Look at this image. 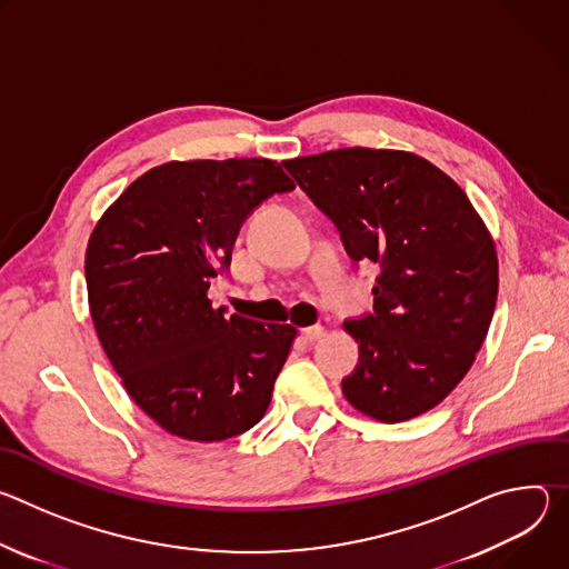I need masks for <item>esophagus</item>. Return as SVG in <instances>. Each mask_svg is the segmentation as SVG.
<instances>
[{"instance_id": "34e87169", "label": "esophagus", "mask_w": 569, "mask_h": 569, "mask_svg": "<svg viewBox=\"0 0 569 569\" xmlns=\"http://www.w3.org/2000/svg\"><path fill=\"white\" fill-rule=\"evenodd\" d=\"M321 336H323V329H321V327H306V329H301V338H303L306 342H317Z\"/></svg>"}]
</instances>
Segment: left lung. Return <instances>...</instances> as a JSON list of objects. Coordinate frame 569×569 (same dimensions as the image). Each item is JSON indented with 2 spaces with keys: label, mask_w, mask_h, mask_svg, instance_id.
<instances>
[{
  "label": "left lung",
  "mask_w": 569,
  "mask_h": 569,
  "mask_svg": "<svg viewBox=\"0 0 569 569\" xmlns=\"http://www.w3.org/2000/svg\"><path fill=\"white\" fill-rule=\"evenodd\" d=\"M340 231L378 263L373 312L347 319L360 349L347 400L382 423L415 419L468 373L498 301L493 238L461 187L405 150L340 148L283 161Z\"/></svg>",
  "instance_id": "1"
}]
</instances>
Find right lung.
Returning <instances> with one entry per match:
<instances>
[{"instance_id": "1", "label": "right lung", "mask_w": 569, "mask_h": 569, "mask_svg": "<svg viewBox=\"0 0 569 569\" xmlns=\"http://www.w3.org/2000/svg\"><path fill=\"white\" fill-rule=\"evenodd\" d=\"M295 182L272 159L169 161L137 178L86 252L90 312L130 398L167 432L224 441L254 428L297 329L213 308L248 216Z\"/></svg>"}]
</instances>
